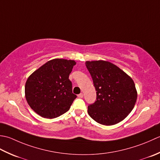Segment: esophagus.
Masks as SVG:
<instances>
[{
    "label": "esophagus",
    "instance_id": "34e87169",
    "mask_svg": "<svg viewBox=\"0 0 160 160\" xmlns=\"http://www.w3.org/2000/svg\"><path fill=\"white\" fill-rule=\"evenodd\" d=\"M83 93H80L79 94H78V97H79V98H83Z\"/></svg>",
    "mask_w": 160,
    "mask_h": 160
}]
</instances>
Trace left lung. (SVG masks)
I'll list each match as a JSON object with an SVG mask.
<instances>
[{"mask_svg": "<svg viewBox=\"0 0 160 160\" xmlns=\"http://www.w3.org/2000/svg\"><path fill=\"white\" fill-rule=\"evenodd\" d=\"M86 66L97 91L95 102L88 107V115L105 126L122 122L132 111L138 98L132 78L108 61H86Z\"/></svg>", "mask_w": 160, "mask_h": 160, "instance_id": "left-lung-1", "label": "left lung"}]
</instances>
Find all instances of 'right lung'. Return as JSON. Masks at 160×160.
Wrapping results in <instances>:
<instances>
[{
	"mask_svg": "<svg viewBox=\"0 0 160 160\" xmlns=\"http://www.w3.org/2000/svg\"><path fill=\"white\" fill-rule=\"evenodd\" d=\"M74 60L54 58L35 70L25 83V98L31 108L44 118L53 119L66 112L77 98L69 75Z\"/></svg>",
	"mask_w": 160,
	"mask_h": 160,
	"instance_id": "1",
	"label": "right lung"
}]
</instances>
